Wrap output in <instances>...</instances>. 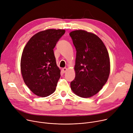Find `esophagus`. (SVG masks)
<instances>
[{
  "mask_svg": "<svg viewBox=\"0 0 133 133\" xmlns=\"http://www.w3.org/2000/svg\"><path fill=\"white\" fill-rule=\"evenodd\" d=\"M67 68H66V67H65V68L62 69V71H63V72L64 73H65V72L67 71Z\"/></svg>",
  "mask_w": 133,
  "mask_h": 133,
  "instance_id": "1",
  "label": "esophagus"
}]
</instances>
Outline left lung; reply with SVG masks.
I'll use <instances>...</instances> for the list:
<instances>
[{
    "mask_svg": "<svg viewBox=\"0 0 133 133\" xmlns=\"http://www.w3.org/2000/svg\"><path fill=\"white\" fill-rule=\"evenodd\" d=\"M69 35L76 50L75 77L70 87L77 96L88 98L98 93L108 81L109 53L102 41L92 33L79 30Z\"/></svg>",
    "mask_w": 133,
    "mask_h": 133,
    "instance_id": "obj_1",
    "label": "left lung"
}]
</instances>
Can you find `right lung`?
<instances>
[{"instance_id":"obj_1","label":"right lung","mask_w":133,"mask_h":133,"mask_svg":"<svg viewBox=\"0 0 133 133\" xmlns=\"http://www.w3.org/2000/svg\"><path fill=\"white\" fill-rule=\"evenodd\" d=\"M63 29L40 31L30 39L21 59V74L25 84L36 95L46 97L54 92L60 77L54 49L63 36Z\"/></svg>"}]
</instances>
